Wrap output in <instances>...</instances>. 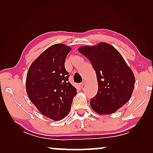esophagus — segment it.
Returning a JSON list of instances; mask_svg holds the SVG:
<instances>
[{"label": "esophagus", "instance_id": "1", "mask_svg": "<svg viewBox=\"0 0 153 153\" xmlns=\"http://www.w3.org/2000/svg\"><path fill=\"white\" fill-rule=\"evenodd\" d=\"M85 81H83V82H81V83H80V85H81V87H83V85H85Z\"/></svg>", "mask_w": 153, "mask_h": 153}]
</instances>
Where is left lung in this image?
Wrapping results in <instances>:
<instances>
[{
  "mask_svg": "<svg viewBox=\"0 0 153 153\" xmlns=\"http://www.w3.org/2000/svg\"><path fill=\"white\" fill-rule=\"evenodd\" d=\"M79 51L95 69L98 91L91 99V106L99 114H111L130 99L134 88V73L121 54L111 45L102 42L93 47H81Z\"/></svg>",
  "mask_w": 153,
  "mask_h": 153,
  "instance_id": "obj_1",
  "label": "left lung"
}]
</instances>
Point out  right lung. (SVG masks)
<instances>
[{"instance_id": "obj_1", "label": "right lung", "mask_w": 153, "mask_h": 153, "mask_svg": "<svg viewBox=\"0 0 153 153\" xmlns=\"http://www.w3.org/2000/svg\"><path fill=\"white\" fill-rule=\"evenodd\" d=\"M71 48L56 44L46 49L29 68L26 91L29 99L41 114L60 120L70 112L76 89L69 82L65 61Z\"/></svg>"}]
</instances>
